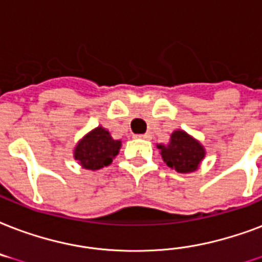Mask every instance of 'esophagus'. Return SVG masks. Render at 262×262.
I'll return each instance as SVG.
<instances>
[{
    "instance_id": "obj_1",
    "label": "esophagus",
    "mask_w": 262,
    "mask_h": 262,
    "mask_svg": "<svg viewBox=\"0 0 262 262\" xmlns=\"http://www.w3.org/2000/svg\"><path fill=\"white\" fill-rule=\"evenodd\" d=\"M135 138H141V139H150L149 134H143V135H135Z\"/></svg>"
}]
</instances>
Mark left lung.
I'll return each mask as SVG.
<instances>
[{
    "instance_id": "8db88e82",
    "label": "left lung",
    "mask_w": 262,
    "mask_h": 262,
    "mask_svg": "<svg viewBox=\"0 0 262 262\" xmlns=\"http://www.w3.org/2000/svg\"><path fill=\"white\" fill-rule=\"evenodd\" d=\"M161 156L168 167L180 173L195 171L205 157L204 147L184 131H175L167 146L160 145Z\"/></svg>"
}]
</instances>
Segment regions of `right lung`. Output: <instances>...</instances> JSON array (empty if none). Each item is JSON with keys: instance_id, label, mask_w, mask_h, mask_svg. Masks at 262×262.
<instances>
[{"instance_id": "obj_1", "label": "right lung", "mask_w": 262, "mask_h": 262, "mask_svg": "<svg viewBox=\"0 0 262 262\" xmlns=\"http://www.w3.org/2000/svg\"><path fill=\"white\" fill-rule=\"evenodd\" d=\"M120 146L121 142L115 141L106 129L97 127L79 142L75 149V160L86 169H101L112 163Z\"/></svg>"}]
</instances>
